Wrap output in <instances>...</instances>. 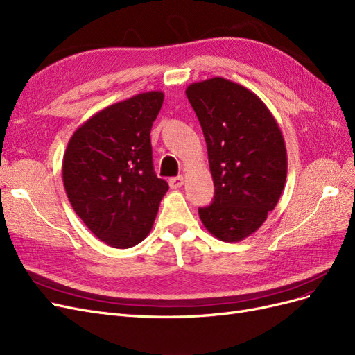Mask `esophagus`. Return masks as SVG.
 Segmentation results:
<instances>
[{
	"instance_id": "obj_1",
	"label": "esophagus",
	"mask_w": 355,
	"mask_h": 355,
	"mask_svg": "<svg viewBox=\"0 0 355 355\" xmlns=\"http://www.w3.org/2000/svg\"><path fill=\"white\" fill-rule=\"evenodd\" d=\"M182 184H184V177H182V175L169 178V187L171 189H180Z\"/></svg>"
}]
</instances>
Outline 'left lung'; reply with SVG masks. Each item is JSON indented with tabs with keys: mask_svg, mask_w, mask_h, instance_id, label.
Here are the masks:
<instances>
[{
	"mask_svg": "<svg viewBox=\"0 0 355 355\" xmlns=\"http://www.w3.org/2000/svg\"><path fill=\"white\" fill-rule=\"evenodd\" d=\"M186 96L208 147L215 196L199 216L223 242H240L276 208L288 174L279 123L255 93L215 76L190 84Z\"/></svg>",
	"mask_w": 355,
	"mask_h": 355,
	"instance_id": "left-lung-1",
	"label": "left lung"
}]
</instances>
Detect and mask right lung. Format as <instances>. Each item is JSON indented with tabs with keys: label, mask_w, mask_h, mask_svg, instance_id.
<instances>
[{
	"label": "right lung",
	"mask_w": 355,
	"mask_h": 355,
	"mask_svg": "<svg viewBox=\"0 0 355 355\" xmlns=\"http://www.w3.org/2000/svg\"><path fill=\"white\" fill-rule=\"evenodd\" d=\"M164 103L148 91L97 112L63 156V184L76 215L101 242L127 249L150 233L168 182L153 171L150 130Z\"/></svg>",
	"instance_id": "obj_1"
}]
</instances>
